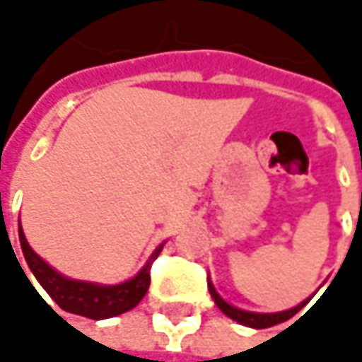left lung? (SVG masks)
I'll return each instance as SVG.
<instances>
[{"label":"left lung","instance_id":"8db88e82","mask_svg":"<svg viewBox=\"0 0 362 362\" xmlns=\"http://www.w3.org/2000/svg\"><path fill=\"white\" fill-rule=\"evenodd\" d=\"M207 287H209V293H211V298H214L216 306H218L226 317H230L233 321H237V323H241V325L253 327V329H266V327L285 323V321H287V319H291L296 313H300V310L306 306V302H308V300H306V302H302L300 306H296V308H291V310H285V313L259 315V313H247V310H241V308H235V306L226 304V302L218 296V291L214 289V285H211V281H209V279H207Z\"/></svg>","mask_w":362,"mask_h":362}]
</instances>
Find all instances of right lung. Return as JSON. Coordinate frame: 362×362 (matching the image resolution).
Instances as JSON below:
<instances>
[{
  "instance_id": "add662e5",
  "label": "right lung",
  "mask_w": 362,
  "mask_h": 362,
  "mask_svg": "<svg viewBox=\"0 0 362 362\" xmlns=\"http://www.w3.org/2000/svg\"><path fill=\"white\" fill-rule=\"evenodd\" d=\"M18 237H21V247H23L25 259H27L31 272L35 274L39 285L49 293V298L62 310L73 313V315H81V317H88V319H94V321L123 315V313H127V310H132L134 306L140 304V300L146 296L148 285H151V266L163 250V243H161L153 252V255L148 257L144 268L134 279H129V281H125L121 285L105 287V285L83 283V281H73V279H66V276L58 274L54 268H49L29 247L23 228H18Z\"/></svg>"
}]
</instances>
